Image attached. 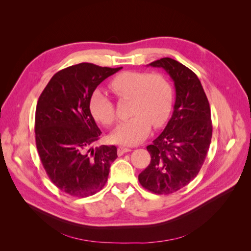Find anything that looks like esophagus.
I'll list each match as a JSON object with an SVG mask.
<instances>
[{"label":"esophagus","mask_w":251,"mask_h":251,"mask_svg":"<svg viewBox=\"0 0 251 251\" xmlns=\"http://www.w3.org/2000/svg\"><path fill=\"white\" fill-rule=\"evenodd\" d=\"M131 149L130 148H126V147H119L117 149V153L118 156H123L125 153H127V151H130Z\"/></svg>","instance_id":"1"}]
</instances>
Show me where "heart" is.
<instances>
[{
	"instance_id": "b5f03b06",
	"label": "heart",
	"mask_w": 251,
	"mask_h": 251,
	"mask_svg": "<svg viewBox=\"0 0 251 251\" xmlns=\"http://www.w3.org/2000/svg\"><path fill=\"white\" fill-rule=\"evenodd\" d=\"M109 88L118 100L131 98L128 114L132 116L113 131L111 141L134 146L147 137L151 126L160 127L168 120L173 90L162 74L125 71L110 80ZM90 111L98 123L105 126H113L117 120L115 103L100 90H96L91 96Z\"/></svg>"
}]
</instances>
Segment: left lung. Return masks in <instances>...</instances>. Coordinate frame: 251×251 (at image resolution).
Returning <instances> with one entry per match:
<instances>
[{
  "mask_svg": "<svg viewBox=\"0 0 251 251\" xmlns=\"http://www.w3.org/2000/svg\"><path fill=\"white\" fill-rule=\"evenodd\" d=\"M149 66L170 74L176 101L163 132L147 147L151 162L138 180L151 193L170 195L193 181L202 168L212 135L210 107L198 76L184 65L163 57Z\"/></svg>",
  "mask_w": 251,
  "mask_h": 251,
  "instance_id": "left-lung-1",
  "label": "left lung"
}]
</instances>
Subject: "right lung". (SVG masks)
<instances>
[{"instance_id":"right-lung-1","label":"right lung","mask_w":251,"mask_h":251,"mask_svg":"<svg viewBox=\"0 0 251 251\" xmlns=\"http://www.w3.org/2000/svg\"><path fill=\"white\" fill-rule=\"evenodd\" d=\"M123 67L90 63L70 66L53 75L35 110V143L49 179L60 191L85 198L107 183L115 146H91L100 130L90 111V98L101 81Z\"/></svg>"}]
</instances>
